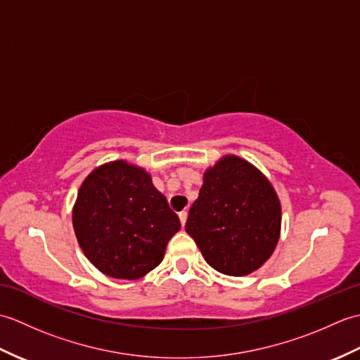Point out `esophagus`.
Listing matches in <instances>:
<instances>
[{
  "mask_svg": "<svg viewBox=\"0 0 360 360\" xmlns=\"http://www.w3.org/2000/svg\"><path fill=\"white\" fill-rule=\"evenodd\" d=\"M179 221H181L182 226H186V221H187V212L186 210L179 213Z\"/></svg>",
  "mask_w": 360,
  "mask_h": 360,
  "instance_id": "34e87169",
  "label": "esophagus"
}]
</instances>
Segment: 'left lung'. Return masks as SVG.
I'll return each mask as SVG.
<instances>
[{"mask_svg": "<svg viewBox=\"0 0 360 360\" xmlns=\"http://www.w3.org/2000/svg\"><path fill=\"white\" fill-rule=\"evenodd\" d=\"M186 231L213 269L243 277L259 269L275 250L281 204L255 165L226 155L205 170Z\"/></svg>", "mask_w": 360, "mask_h": 360, "instance_id": "left-lung-1", "label": "left lung"}]
</instances>
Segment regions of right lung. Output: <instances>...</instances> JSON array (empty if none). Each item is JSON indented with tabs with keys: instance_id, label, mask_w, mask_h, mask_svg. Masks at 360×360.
Returning <instances> with one entry per match:
<instances>
[{
	"instance_id": "right-lung-1",
	"label": "right lung",
	"mask_w": 360,
	"mask_h": 360,
	"mask_svg": "<svg viewBox=\"0 0 360 360\" xmlns=\"http://www.w3.org/2000/svg\"><path fill=\"white\" fill-rule=\"evenodd\" d=\"M72 226L85 257L119 280L142 278L155 269L181 229L150 173L124 159L96 167L82 182Z\"/></svg>"
}]
</instances>
